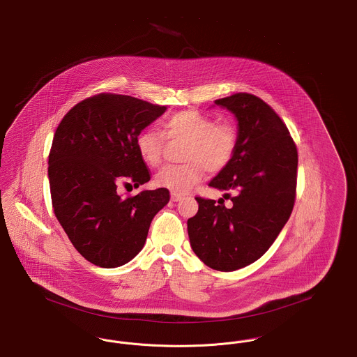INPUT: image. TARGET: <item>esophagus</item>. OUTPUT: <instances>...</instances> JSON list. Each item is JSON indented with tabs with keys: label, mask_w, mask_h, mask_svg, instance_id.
<instances>
[{
	"label": "esophagus",
	"mask_w": 357,
	"mask_h": 357,
	"mask_svg": "<svg viewBox=\"0 0 357 357\" xmlns=\"http://www.w3.org/2000/svg\"><path fill=\"white\" fill-rule=\"evenodd\" d=\"M182 198H183V197H182V195H179V194H174V192L172 194V202H179Z\"/></svg>",
	"instance_id": "1"
}]
</instances>
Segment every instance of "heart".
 <instances>
[{"mask_svg": "<svg viewBox=\"0 0 357 357\" xmlns=\"http://www.w3.org/2000/svg\"><path fill=\"white\" fill-rule=\"evenodd\" d=\"M163 132L144 128L137 135V150L150 166H157L162 159L166 137L169 139L187 141L183 165L163 166L155 183L174 194H185L199 183L208 172L226 169L238 147V131L229 122H218L213 116L198 110H183L170 115L162 123Z\"/></svg>", "mask_w": 357, "mask_h": 357, "instance_id": "b5f03b06", "label": "heart"}]
</instances>
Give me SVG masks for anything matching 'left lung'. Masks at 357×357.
Masks as SVG:
<instances>
[{"instance_id": "obj_1", "label": "left lung", "mask_w": 357, "mask_h": 357, "mask_svg": "<svg viewBox=\"0 0 357 357\" xmlns=\"http://www.w3.org/2000/svg\"><path fill=\"white\" fill-rule=\"evenodd\" d=\"M238 119V147L229 166L210 182L232 202L197 197L187 220L192 251L216 271H235L263 257L284 227L296 198L298 150L270 105L236 93L215 100ZM226 198V197H225Z\"/></svg>"}]
</instances>
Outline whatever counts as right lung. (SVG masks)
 <instances>
[{"mask_svg":"<svg viewBox=\"0 0 357 357\" xmlns=\"http://www.w3.org/2000/svg\"><path fill=\"white\" fill-rule=\"evenodd\" d=\"M166 112L130 96L100 93L77 103L58 125L49 154L53 210L74 248L102 268L126 264L144 245L167 188L122 198L118 182L150 181L135 139Z\"/></svg>","mask_w":357,"mask_h":357,"instance_id":"add662e5","label":"right lung"}]
</instances>
